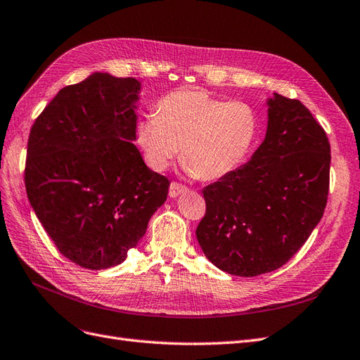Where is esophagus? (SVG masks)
Wrapping results in <instances>:
<instances>
[{
  "label": "esophagus",
  "mask_w": 360,
  "mask_h": 360,
  "mask_svg": "<svg viewBox=\"0 0 360 360\" xmlns=\"http://www.w3.org/2000/svg\"><path fill=\"white\" fill-rule=\"evenodd\" d=\"M184 191H187V187L182 186L179 182H172L170 188H169V196L170 198H178L179 194H182Z\"/></svg>",
  "instance_id": "34e87169"
}]
</instances>
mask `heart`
Wrapping results in <instances>:
<instances>
[{"label":"heart","instance_id":"heart-1","mask_svg":"<svg viewBox=\"0 0 360 360\" xmlns=\"http://www.w3.org/2000/svg\"><path fill=\"white\" fill-rule=\"evenodd\" d=\"M258 129V112L248 102L176 90L157 102L155 116L137 120L136 141L153 170L167 169L181 152L191 174L215 181L241 166Z\"/></svg>","mask_w":360,"mask_h":360}]
</instances>
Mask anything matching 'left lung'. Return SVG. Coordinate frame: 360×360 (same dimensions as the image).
I'll use <instances>...</instances> for the list:
<instances>
[{
    "label": "left lung",
    "mask_w": 360,
    "mask_h": 360,
    "mask_svg": "<svg viewBox=\"0 0 360 360\" xmlns=\"http://www.w3.org/2000/svg\"><path fill=\"white\" fill-rule=\"evenodd\" d=\"M261 146L241 167L203 188L196 229L205 256L243 277L288 262L320 223L328 194L330 143L300 101L274 94Z\"/></svg>",
    "instance_id": "1"
}]
</instances>
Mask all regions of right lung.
<instances>
[{"mask_svg": "<svg viewBox=\"0 0 360 360\" xmlns=\"http://www.w3.org/2000/svg\"><path fill=\"white\" fill-rule=\"evenodd\" d=\"M140 81L95 72L61 89L33 123L25 188L60 253L89 270L125 261L170 182L136 141Z\"/></svg>", "mask_w": 360, "mask_h": 360, "instance_id": "right-lung-1", "label": "right lung"}]
</instances>
